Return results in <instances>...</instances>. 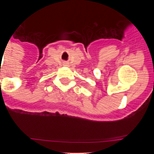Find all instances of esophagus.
Returning <instances> with one entry per match:
<instances>
[{"label":"esophagus","mask_w":154,"mask_h":154,"mask_svg":"<svg viewBox=\"0 0 154 154\" xmlns=\"http://www.w3.org/2000/svg\"><path fill=\"white\" fill-rule=\"evenodd\" d=\"M63 65H65V66H67V65H69V62H64Z\"/></svg>","instance_id":"1"}]
</instances>
